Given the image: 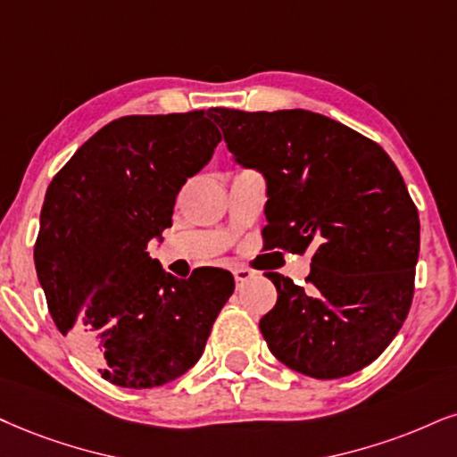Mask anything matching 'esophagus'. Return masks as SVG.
Returning <instances> with one entry per match:
<instances>
[{"label":"esophagus","instance_id":"obj_1","mask_svg":"<svg viewBox=\"0 0 457 457\" xmlns=\"http://www.w3.org/2000/svg\"><path fill=\"white\" fill-rule=\"evenodd\" d=\"M233 275H235V281H237V286H241V284H245L247 279L254 278V271H250V269L239 267V269H235Z\"/></svg>","mask_w":457,"mask_h":457}]
</instances>
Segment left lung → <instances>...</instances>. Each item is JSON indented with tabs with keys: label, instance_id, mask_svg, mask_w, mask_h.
Masks as SVG:
<instances>
[{
	"label": "left lung",
	"instance_id": "8db88e82",
	"mask_svg": "<svg viewBox=\"0 0 457 457\" xmlns=\"http://www.w3.org/2000/svg\"><path fill=\"white\" fill-rule=\"evenodd\" d=\"M233 161L267 184V247H312L307 286L267 273L278 303L261 332L279 362L315 379L364 369L407 318L420 216L379 144L309 110L212 108Z\"/></svg>",
	"mask_w": 457,
	"mask_h": 457
}]
</instances>
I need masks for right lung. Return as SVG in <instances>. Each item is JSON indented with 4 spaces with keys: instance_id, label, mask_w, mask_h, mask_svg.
<instances>
[{
    "instance_id": "add662e5",
    "label": "right lung",
    "mask_w": 457,
    "mask_h": 457,
    "mask_svg": "<svg viewBox=\"0 0 457 457\" xmlns=\"http://www.w3.org/2000/svg\"><path fill=\"white\" fill-rule=\"evenodd\" d=\"M220 139L203 110L122 116L48 186L33 250L39 286L56 328L110 384L144 390L182 377L233 295L224 269L178 279L145 252Z\"/></svg>"
}]
</instances>
